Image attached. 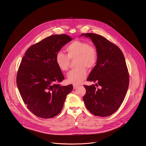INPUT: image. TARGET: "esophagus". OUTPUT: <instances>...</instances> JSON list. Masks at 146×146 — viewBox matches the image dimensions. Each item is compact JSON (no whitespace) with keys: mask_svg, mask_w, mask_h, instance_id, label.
Instances as JSON below:
<instances>
[{"mask_svg":"<svg viewBox=\"0 0 146 146\" xmlns=\"http://www.w3.org/2000/svg\"><path fill=\"white\" fill-rule=\"evenodd\" d=\"M78 85H76V84H73V88L74 89H76L77 88H78Z\"/></svg>","mask_w":146,"mask_h":146,"instance_id":"obj_1","label":"esophagus"}]
</instances>
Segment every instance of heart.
<instances>
[{"label":"heart","instance_id":"1","mask_svg":"<svg viewBox=\"0 0 146 146\" xmlns=\"http://www.w3.org/2000/svg\"><path fill=\"white\" fill-rule=\"evenodd\" d=\"M67 55L62 51L56 53L55 62L62 72L69 69L70 59L76 58L74 69L67 75L68 81L77 84L84 80L87 76L86 68L91 69L95 66L98 59L97 48L87 41L74 40L66 47Z\"/></svg>","mask_w":146,"mask_h":146}]
</instances>
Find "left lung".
<instances>
[{"label": "left lung", "mask_w": 146, "mask_h": 146, "mask_svg": "<svg viewBox=\"0 0 146 146\" xmlns=\"http://www.w3.org/2000/svg\"><path fill=\"white\" fill-rule=\"evenodd\" d=\"M83 35L92 40L98 51L96 65L87 78L96 84L84 86L86 93L83 100L92 114L108 117L119 108L128 89L129 76L125 59L119 48L105 37L91 33ZM99 86L101 89L97 88Z\"/></svg>", "instance_id": "left-lung-1"}]
</instances>
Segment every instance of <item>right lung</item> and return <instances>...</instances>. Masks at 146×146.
Listing matches in <instances>:
<instances>
[{
  "label": "right lung",
  "mask_w": 146,
  "mask_h": 146,
  "mask_svg": "<svg viewBox=\"0 0 146 146\" xmlns=\"http://www.w3.org/2000/svg\"><path fill=\"white\" fill-rule=\"evenodd\" d=\"M72 40L65 34L54 35L31 46L23 58L17 84L27 108L42 118L56 116L64 107L72 84L61 86L65 79L56 62V54Z\"/></svg>",
  "instance_id": "add662e5"
}]
</instances>
